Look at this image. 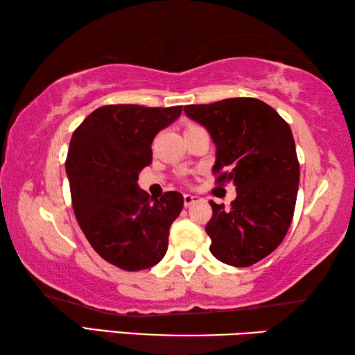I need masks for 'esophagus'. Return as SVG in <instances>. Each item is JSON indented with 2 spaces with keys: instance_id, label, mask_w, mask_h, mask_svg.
<instances>
[{
  "instance_id": "1",
  "label": "esophagus",
  "mask_w": 355,
  "mask_h": 355,
  "mask_svg": "<svg viewBox=\"0 0 355 355\" xmlns=\"http://www.w3.org/2000/svg\"><path fill=\"white\" fill-rule=\"evenodd\" d=\"M200 197L199 196H192V194H184L183 196V202H184V207H189V205H192V203L194 202H197L199 200Z\"/></svg>"
}]
</instances>
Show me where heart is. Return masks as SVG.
Here are the masks:
<instances>
[{"instance_id":"obj_1","label":"heart","mask_w":355,"mask_h":355,"mask_svg":"<svg viewBox=\"0 0 355 355\" xmlns=\"http://www.w3.org/2000/svg\"><path fill=\"white\" fill-rule=\"evenodd\" d=\"M189 127H196V125H192V123H191V125H188V127H186V128H189Z\"/></svg>"}]
</instances>
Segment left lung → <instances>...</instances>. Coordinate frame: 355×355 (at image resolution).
I'll use <instances>...</instances> for the list:
<instances>
[{"mask_svg":"<svg viewBox=\"0 0 355 355\" xmlns=\"http://www.w3.org/2000/svg\"><path fill=\"white\" fill-rule=\"evenodd\" d=\"M184 112L211 136L218 183L236 186L230 208L209 202V250L230 266H252L279 248L291 225L299 161L290 125L264 101L245 97L188 105Z\"/></svg>","mask_w":355,"mask_h":355,"instance_id":"obj_1","label":"left lung"}]
</instances>
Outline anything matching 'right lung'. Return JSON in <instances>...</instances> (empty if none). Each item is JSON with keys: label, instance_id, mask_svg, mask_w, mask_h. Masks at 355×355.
I'll use <instances>...</instances> for the list:
<instances>
[{"label": "right lung", "instance_id": "right-lung-1", "mask_svg": "<svg viewBox=\"0 0 355 355\" xmlns=\"http://www.w3.org/2000/svg\"><path fill=\"white\" fill-rule=\"evenodd\" d=\"M182 106L107 105L75 130L65 161L71 205L94 250L125 271L163 260L169 228L183 209V196L150 199L137 184L152 163V142L182 114Z\"/></svg>", "mask_w": 355, "mask_h": 355}]
</instances>
